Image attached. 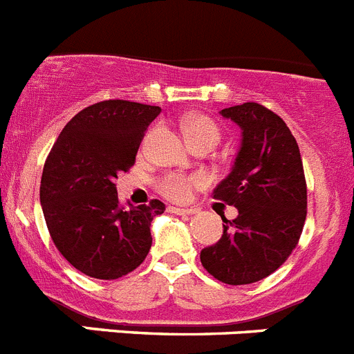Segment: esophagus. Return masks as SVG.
Wrapping results in <instances>:
<instances>
[{"label":"esophagus","mask_w":354,"mask_h":354,"mask_svg":"<svg viewBox=\"0 0 354 354\" xmlns=\"http://www.w3.org/2000/svg\"><path fill=\"white\" fill-rule=\"evenodd\" d=\"M169 212L180 213V215H192V213H196V208H178V206H171Z\"/></svg>","instance_id":"esophagus-1"}]
</instances>
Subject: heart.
<instances>
[{
	"label": "heart",
	"instance_id": "1",
	"mask_svg": "<svg viewBox=\"0 0 354 354\" xmlns=\"http://www.w3.org/2000/svg\"><path fill=\"white\" fill-rule=\"evenodd\" d=\"M181 130L185 133L187 142L201 141H212L215 145L221 138L218 127L209 116L205 114H189L181 120ZM206 183V178L196 174V176H187V174H167L158 181V190L162 196L173 201H187L192 196L194 189L203 187Z\"/></svg>",
	"mask_w": 354,
	"mask_h": 354
}]
</instances>
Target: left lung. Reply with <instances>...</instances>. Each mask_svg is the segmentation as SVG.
<instances>
[{"label": "left lung", "mask_w": 354, "mask_h": 354, "mask_svg": "<svg viewBox=\"0 0 354 354\" xmlns=\"http://www.w3.org/2000/svg\"><path fill=\"white\" fill-rule=\"evenodd\" d=\"M221 114L240 127L241 142L213 199L234 206L238 216H222V238L201 250V263L224 284H252L280 268L300 240L307 216L304 164L289 127L264 106L245 102Z\"/></svg>", "instance_id": "8db88e82"}]
</instances>
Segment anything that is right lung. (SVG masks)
<instances>
[{"instance_id": "right-lung-1", "label": "right lung", "mask_w": 354, "mask_h": 354, "mask_svg": "<svg viewBox=\"0 0 354 354\" xmlns=\"http://www.w3.org/2000/svg\"><path fill=\"white\" fill-rule=\"evenodd\" d=\"M160 107L104 100L75 114L44 165L40 205L62 256L93 279L133 272L151 248V221L164 203L120 205L116 178L136 162L148 125Z\"/></svg>"}]
</instances>
